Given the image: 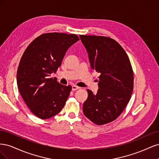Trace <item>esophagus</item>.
Masks as SVG:
<instances>
[{"label": "esophagus", "mask_w": 159, "mask_h": 159, "mask_svg": "<svg viewBox=\"0 0 159 159\" xmlns=\"http://www.w3.org/2000/svg\"><path fill=\"white\" fill-rule=\"evenodd\" d=\"M80 88V87H78V86H77V85H72V90H73V91L78 90V89H79Z\"/></svg>", "instance_id": "obj_1"}]
</instances>
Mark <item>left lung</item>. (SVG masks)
Segmentation results:
<instances>
[{"mask_svg": "<svg viewBox=\"0 0 159 159\" xmlns=\"http://www.w3.org/2000/svg\"><path fill=\"white\" fill-rule=\"evenodd\" d=\"M88 51L90 66L100 74L97 93L88 89L85 116L98 125L113 121L126 107L133 89V71L119 43L101 36H80Z\"/></svg>", "mask_w": 159, "mask_h": 159, "instance_id": "8db88e82", "label": "left lung"}]
</instances>
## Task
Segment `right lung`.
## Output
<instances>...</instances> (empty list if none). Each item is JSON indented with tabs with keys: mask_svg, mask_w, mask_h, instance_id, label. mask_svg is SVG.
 <instances>
[{
	"mask_svg": "<svg viewBox=\"0 0 159 159\" xmlns=\"http://www.w3.org/2000/svg\"><path fill=\"white\" fill-rule=\"evenodd\" d=\"M78 40L76 34L45 33L24 52L17 70V85L28 107L38 118H51L64 107L71 86L61 85L50 76L61 66L66 51Z\"/></svg>",
	"mask_w": 159,
	"mask_h": 159,
	"instance_id": "add662e5",
	"label": "right lung"
}]
</instances>
